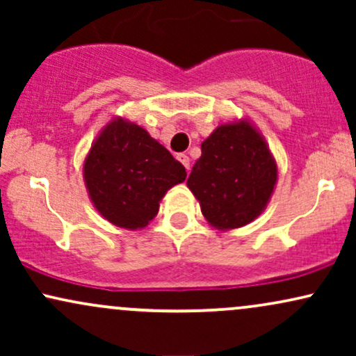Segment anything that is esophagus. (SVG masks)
<instances>
[{"mask_svg":"<svg viewBox=\"0 0 356 356\" xmlns=\"http://www.w3.org/2000/svg\"><path fill=\"white\" fill-rule=\"evenodd\" d=\"M177 159H179V162H181V164H182L184 167H186L187 170H189V167H191V159H189V155H187V154H179Z\"/></svg>","mask_w":356,"mask_h":356,"instance_id":"34e87169","label":"esophagus"}]
</instances>
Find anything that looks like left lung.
<instances>
[{"mask_svg":"<svg viewBox=\"0 0 356 356\" xmlns=\"http://www.w3.org/2000/svg\"><path fill=\"white\" fill-rule=\"evenodd\" d=\"M202 155L187 179L212 226L236 229L263 212L277 169L263 137L248 122L219 125L201 145Z\"/></svg>","mask_w":356,"mask_h":356,"instance_id":"left-lung-1","label":"left lung"}]
</instances>
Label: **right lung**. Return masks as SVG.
Listing matches in <instances>:
<instances>
[{
	"label": "right lung",
	"instance_id": "right-lung-1",
	"mask_svg": "<svg viewBox=\"0 0 356 356\" xmlns=\"http://www.w3.org/2000/svg\"><path fill=\"white\" fill-rule=\"evenodd\" d=\"M93 206L125 229L144 227L175 184L186 181V167L142 127L117 118L90 149L83 165Z\"/></svg>",
	"mask_w": 356,
	"mask_h": 356
}]
</instances>
